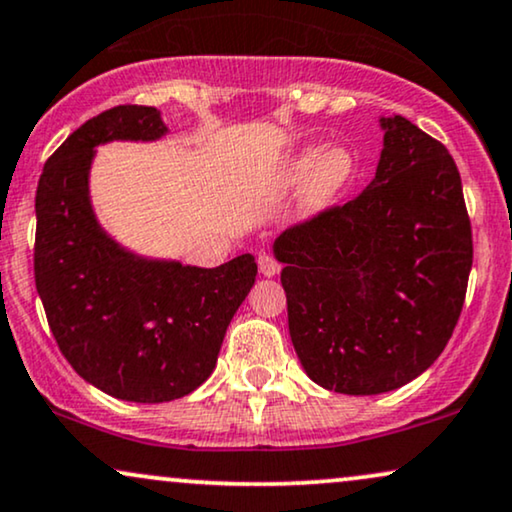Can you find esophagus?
I'll use <instances>...</instances> for the list:
<instances>
[{"instance_id": "1", "label": "esophagus", "mask_w": 512, "mask_h": 512, "mask_svg": "<svg viewBox=\"0 0 512 512\" xmlns=\"http://www.w3.org/2000/svg\"><path fill=\"white\" fill-rule=\"evenodd\" d=\"M257 267H260L262 276H276L278 271H281V264H278L271 255H267V252L257 257Z\"/></svg>"}]
</instances>
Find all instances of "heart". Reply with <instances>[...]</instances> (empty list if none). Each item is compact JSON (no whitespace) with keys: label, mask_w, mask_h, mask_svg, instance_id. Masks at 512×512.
<instances>
[{"label":"heart","mask_w":512,"mask_h":512,"mask_svg":"<svg viewBox=\"0 0 512 512\" xmlns=\"http://www.w3.org/2000/svg\"><path fill=\"white\" fill-rule=\"evenodd\" d=\"M357 170L352 148L345 144H309L297 151L278 174L276 191L288 193L304 186V215H319L347 189Z\"/></svg>","instance_id":"b5f03b06"}]
</instances>
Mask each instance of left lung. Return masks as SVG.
Returning a JSON list of instances; mask_svg holds the SVG:
<instances>
[{"instance_id": "obj_1", "label": "left lung", "mask_w": 512, "mask_h": 512, "mask_svg": "<svg viewBox=\"0 0 512 512\" xmlns=\"http://www.w3.org/2000/svg\"><path fill=\"white\" fill-rule=\"evenodd\" d=\"M380 129L371 184L274 241L304 373L354 397L397 390L435 364L472 267L454 158L401 115L380 118Z\"/></svg>"}]
</instances>
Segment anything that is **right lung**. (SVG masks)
<instances>
[{
  "label": "right lung",
  "instance_id": "obj_1",
  "mask_svg": "<svg viewBox=\"0 0 512 512\" xmlns=\"http://www.w3.org/2000/svg\"><path fill=\"white\" fill-rule=\"evenodd\" d=\"M167 132L153 106L96 115L56 148L35 196V286L51 333L80 378L137 404L186 397L210 378L257 276L250 252L191 267L139 255L101 226L89 193L96 148Z\"/></svg>",
  "mask_w": 512,
  "mask_h": 512
}]
</instances>
